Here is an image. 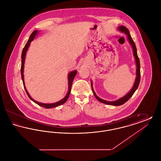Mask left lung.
<instances>
[{"label": "left lung", "instance_id": "1", "mask_svg": "<svg viewBox=\"0 0 161 161\" xmlns=\"http://www.w3.org/2000/svg\"><path fill=\"white\" fill-rule=\"evenodd\" d=\"M118 30L124 32V34H125L127 35V40L130 43V45L132 47V49H133V55L135 57V62H136V78H135V81L134 84L133 86V87L131 88V89L130 90L129 92H128L125 95H124L122 98L118 99V100L113 101H108L106 100H103L101 98H100L99 97H98L97 95V94L95 93V92L94 91L93 89V83H92V80H91V87H92V92L93 93V95H95V98L98 100L100 102L108 104V105H111V106H121L123 104H124L125 102H127L128 100L130 99V98L132 97V95H133V93L136 91V89H138L139 82H140V78H141V72H140V61L139 59L138 58V54H137V49H136V47L135 45V43H134L133 39L131 38V36H130L129 31L128 30V29L125 27L124 26H119L118 27Z\"/></svg>", "mask_w": 161, "mask_h": 161}]
</instances>
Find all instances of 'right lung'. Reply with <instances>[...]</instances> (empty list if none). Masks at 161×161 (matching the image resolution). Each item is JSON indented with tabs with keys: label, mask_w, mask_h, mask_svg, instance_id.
I'll list each match as a JSON object with an SVG mask.
<instances>
[{
	"label": "right lung",
	"mask_w": 161,
	"mask_h": 161,
	"mask_svg": "<svg viewBox=\"0 0 161 161\" xmlns=\"http://www.w3.org/2000/svg\"><path fill=\"white\" fill-rule=\"evenodd\" d=\"M38 32H39V31H37V30H35V31L32 32V33L31 34V36L30 37L29 40H28L27 43H26L25 46L24 48H23L22 53V65H21V75H22L21 76H22V81H23V86L25 87V91L26 92L28 97L32 101H34L35 103H36L37 104H38V105L42 106V107L46 108H53V107H58L59 106H61L62 104H63L64 103H66V101L68 99L69 95H70V91H71V87H72V81H73L74 78H75L76 74H77V71L76 70H72V71L70 72L69 74H68V91L66 95L64 97V98H63V99L58 101V102H56V103H54L45 104V103H42L38 102V101H36V100H34L33 98H31L30 95L29 94V93L26 90V88L25 84L24 74H23V72H24V64H25L26 54V52H27V51L28 49V47H30L31 42L33 41V40L35 38L36 36L37 35Z\"/></svg>",
	"instance_id": "right-lung-1"
}]
</instances>
